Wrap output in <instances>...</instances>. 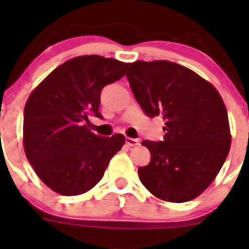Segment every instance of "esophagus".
Instances as JSON below:
<instances>
[{"mask_svg": "<svg viewBox=\"0 0 249 249\" xmlns=\"http://www.w3.org/2000/svg\"><path fill=\"white\" fill-rule=\"evenodd\" d=\"M125 142H126V144L128 145V146H137V145H139V141H138V139L130 138V137H126V139H125Z\"/></svg>", "mask_w": 249, "mask_h": 249, "instance_id": "1", "label": "esophagus"}]
</instances>
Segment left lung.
Wrapping results in <instances>:
<instances>
[{
	"label": "left lung",
	"mask_w": 249,
	"mask_h": 249,
	"mask_svg": "<svg viewBox=\"0 0 249 249\" xmlns=\"http://www.w3.org/2000/svg\"><path fill=\"white\" fill-rule=\"evenodd\" d=\"M126 77L145 115L161 116L164 141H144L151 160L138 168L157 198L190 201L212 184L227 158L231 131L221 96L194 71L167 61L131 63Z\"/></svg>",
	"instance_id": "obj_1"
}]
</instances>
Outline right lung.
Wrapping results in <instances>:
<instances>
[{
	"instance_id": "right-lung-1",
	"label": "right lung",
	"mask_w": 249,
	"mask_h": 249,
	"mask_svg": "<svg viewBox=\"0 0 249 249\" xmlns=\"http://www.w3.org/2000/svg\"><path fill=\"white\" fill-rule=\"evenodd\" d=\"M128 63L98 55L79 56L57 67L31 92L24 107L25 156L38 178L62 196L91 190L121 150V133L101 137L89 130L99 113L101 91L125 75Z\"/></svg>"
}]
</instances>
